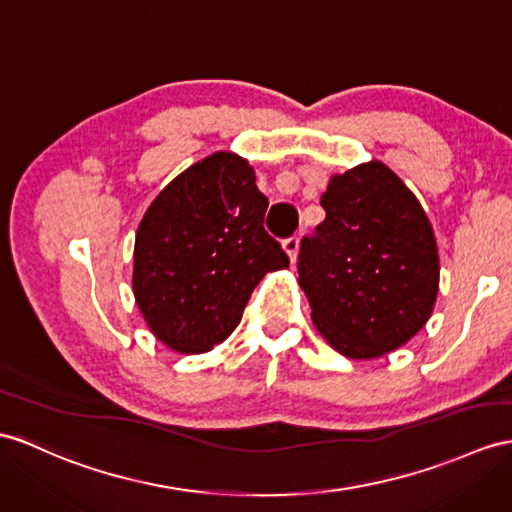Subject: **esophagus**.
Returning <instances> with one entry per match:
<instances>
[{
    "label": "esophagus",
    "mask_w": 512,
    "mask_h": 512,
    "mask_svg": "<svg viewBox=\"0 0 512 512\" xmlns=\"http://www.w3.org/2000/svg\"><path fill=\"white\" fill-rule=\"evenodd\" d=\"M282 247H284V252H286V256H289L291 263H295L297 252H299V239H297V236H291V239H286L282 243Z\"/></svg>",
    "instance_id": "esophagus-1"
}]
</instances>
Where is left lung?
<instances>
[{
    "label": "left lung",
    "instance_id": "1",
    "mask_svg": "<svg viewBox=\"0 0 512 512\" xmlns=\"http://www.w3.org/2000/svg\"><path fill=\"white\" fill-rule=\"evenodd\" d=\"M321 206L326 219L297 260L310 319L347 358L391 354L426 326L439 293L426 210L380 160L334 173Z\"/></svg>",
    "mask_w": 512,
    "mask_h": 512
}]
</instances>
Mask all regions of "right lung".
I'll list each match as a JSON object with an SVG mask.
<instances>
[{
	"label": "right lung",
	"instance_id": "add662e5",
	"mask_svg": "<svg viewBox=\"0 0 512 512\" xmlns=\"http://www.w3.org/2000/svg\"><path fill=\"white\" fill-rule=\"evenodd\" d=\"M267 206L254 167L234 152L197 160L149 204L134 239L132 293L169 350H213L241 323L256 284L289 267L263 228Z\"/></svg>",
	"mask_w": 512,
	"mask_h": 512
}]
</instances>
